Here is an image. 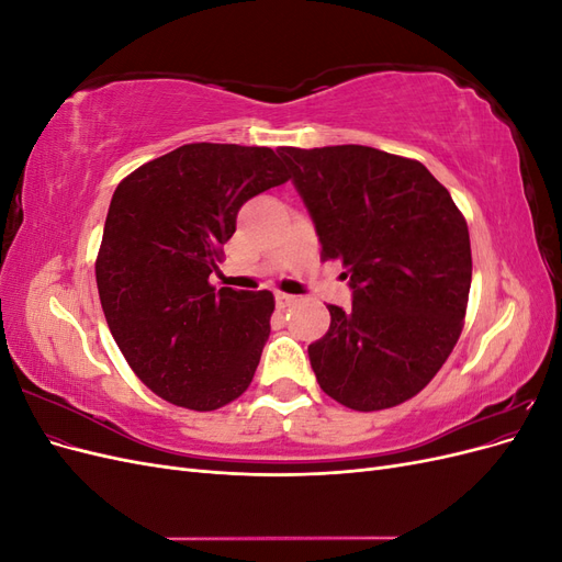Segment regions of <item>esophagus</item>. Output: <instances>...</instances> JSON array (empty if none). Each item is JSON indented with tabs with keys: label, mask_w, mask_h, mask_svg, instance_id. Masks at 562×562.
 I'll list each match as a JSON object with an SVG mask.
<instances>
[{
	"label": "esophagus",
	"mask_w": 562,
	"mask_h": 562,
	"mask_svg": "<svg viewBox=\"0 0 562 562\" xmlns=\"http://www.w3.org/2000/svg\"><path fill=\"white\" fill-rule=\"evenodd\" d=\"M274 302H277L279 310H285V307H291V304H295L297 297L295 295H285V293H277Z\"/></svg>",
	"instance_id": "esophagus-1"
}]
</instances>
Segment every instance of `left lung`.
Masks as SVG:
<instances>
[{
    "instance_id": "left-lung-1",
    "label": "left lung",
    "mask_w": 562,
    "mask_h": 562,
    "mask_svg": "<svg viewBox=\"0 0 562 562\" xmlns=\"http://www.w3.org/2000/svg\"><path fill=\"white\" fill-rule=\"evenodd\" d=\"M323 258L342 260L351 307L328 304L314 375L351 411L394 407L427 386L462 333L469 227L427 166L366 145L279 147Z\"/></svg>"
}]
</instances>
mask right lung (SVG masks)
<instances>
[{
    "label": "right lung",
    "instance_id": "add662e5",
    "mask_svg": "<svg viewBox=\"0 0 562 562\" xmlns=\"http://www.w3.org/2000/svg\"><path fill=\"white\" fill-rule=\"evenodd\" d=\"M288 180L274 149L194 143L119 182L95 262L100 304L124 359L157 396L217 411L248 389L274 295L215 288L241 206Z\"/></svg>",
    "mask_w": 562,
    "mask_h": 562
}]
</instances>
